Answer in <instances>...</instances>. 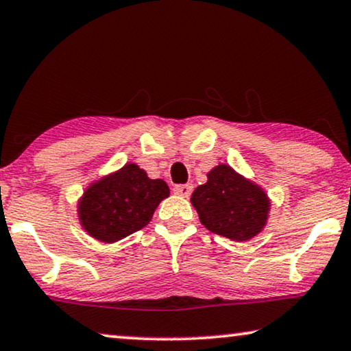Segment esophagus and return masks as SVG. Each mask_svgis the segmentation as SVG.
<instances>
[{"label":"esophagus","mask_w":351,"mask_h":351,"mask_svg":"<svg viewBox=\"0 0 351 351\" xmlns=\"http://www.w3.org/2000/svg\"><path fill=\"white\" fill-rule=\"evenodd\" d=\"M191 190H193V186L190 185V184H186V185H176L174 186V193L177 196H182V197H188L191 195Z\"/></svg>","instance_id":"1"}]
</instances>
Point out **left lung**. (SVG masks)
Wrapping results in <instances>:
<instances>
[{"mask_svg": "<svg viewBox=\"0 0 351 351\" xmlns=\"http://www.w3.org/2000/svg\"><path fill=\"white\" fill-rule=\"evenodd\" d=\"M190 201L207 230L237 242L260 234L271 212L266 190L226 163L207 172V182L193 191Z\"/></svg>", "mask_w": 351, "mask_h": 351, "instance_id": "1", "label": "left lung"}]
</instances>
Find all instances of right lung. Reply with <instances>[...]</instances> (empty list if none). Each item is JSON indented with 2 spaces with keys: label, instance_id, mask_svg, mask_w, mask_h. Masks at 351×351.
<instances>
[{
  "label": "right lung",
  "instance_id": "1",
  "mask_svg": "<svg viewBox=\"0 0 351 351\" xmlns=\"http://www.w3.org/2000/svg\"><path fill=\"white\" fill-rule=\"evenodd\" d=\"M169 193L163 179H150L136 163H126L85 188L77 201L79 223L90 237L115 243L149 225Z\"/></svg>",
  "mask_w": 351,
  "mask_h": 351
}]
</instances>
